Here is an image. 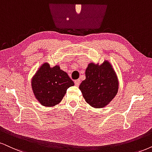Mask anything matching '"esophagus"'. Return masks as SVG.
I'll list each match as a JSON object with an SVG mask.
<instances>
[{"label":"esophagus","instance_id":"obj_1","mask_svg":"<svg viewBox=\"0 0 152 152\" xmlns=\"http://www.w3.org/2000/svg\"><path fill=\"white\" fill-rule=\"evenodd\" d=\"M74 83H75V86H79V85H80V79H78V80H75V82H74Z\"/></svg>","mask_w":152,"mask_h":152}]
</instances>
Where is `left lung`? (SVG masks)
I'll list each match as a JSON object with an SVG mask.
<instances>
[{
  "label": "left lung",
  "instance_id": "obj_1",
  "mask_svg": "<svg viewBox=\"0 0 152 152\" xmlns=\"http://www.w3.org/2000/svg\"><path fill=\"white\" fill-rule=\"evenodd\" d=\"M118 76L108 60L102 64L90 62L86 69V79L79 86L83 97L90 106L105 107L114 98L118 90Z\"/></svg>",
  "mask_w": 152,
  "mask_h": 152
}]
</instances>
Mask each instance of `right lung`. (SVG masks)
I'll use <instances>...</instances> for the list:
<instances>
[{
  "mask_svg": "<svg viewBox=\"0 0 152 152\" xmlns=\"http://www.w3.org/2000/svg\"><path fill=\"white\" fill-rule=\"evenodd\" d=\"M31 88L36 99L44 107L59 104L66 90L74 85L66 72L59 65L51 67L48 62L42 64L31 78Z\"/></svg>",
  "mask_w": 152,
  "mask_h": 152,
  "instance_id": "add662e5",
  "label": "right lung"
}]
</instances>
